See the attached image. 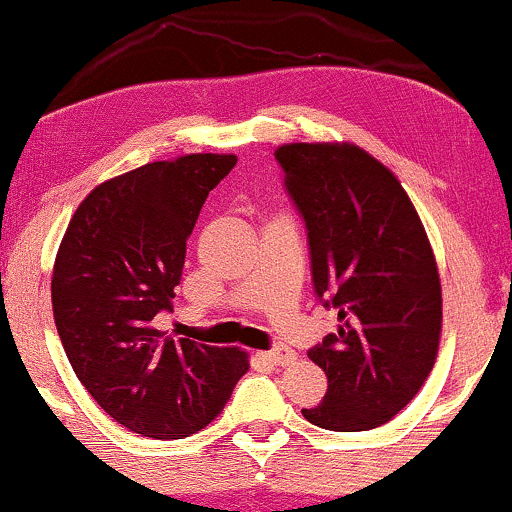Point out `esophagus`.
I'll use <instances>...</instances> for the list:
<instances>
[{
	"label": "esophagus",
	"mask_w": 512,
	"mask_h": 512,
	"mask_svg": "<svg viewBox=\"0 0 512 512\" xmlns=\"http://www.w3.org/2000/svg\"><path fill=\"white\" fill-rule=\"evenodd\" d=\"M260 358L267 363H274V366H286V363H291L293 358H296V354H293L289 346L279 344V346H274V349L262 351Z\"/></svg>",
	"instance_id": "obj_1"
}]
</instances>
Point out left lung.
<instances>
[{
    "instance_id": "1",
    "label": "left lung",
    "mask_w": 512,
    "mask_h": 512,
    "mask_svg": "<svg viewBox=\"0 0 512 512\" xmlns=\"http://www.w3.org/2000/svg\"><path fill=\"white\" fill-rule=\"evenodd\" d=\"M274 156L308 231L315 293L339 320L308 351L327 395L303 416L327 431H370L407 407L436 363V257L404 187L368 151L284 144Z\"/></svg>"
}]
</instances>
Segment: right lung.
<instances>
[{"mask_svg":"<svg viewBox=\"0 0 512 512\" xmlns=\"http://www.w3.org/2000/svg\"><path fill=\"white\" fill-rule=\"evenodd\" d=\"M233 154H190L105 180L74 211L52 269V313L76 378L129 431L197 433L226 407L250 363L240 349L163 337L185 248Z\"/></svg>","mask_w":512,"mask_h":512,"instance_id":"right-lung-1","label":"right lung"}]
</instances>
